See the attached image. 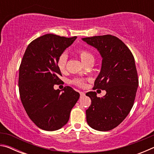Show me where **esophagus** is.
I'll list each match as a JSON object with an SVG mask.
<instances>
[{
    "instance_id": "34e87169",
    "label": "esophagus",
    "mask_w": 154,
    "mask_h": 154,
    "mask_svg": "<svg viewBox=\"0 0 154 154\" xmlns=\"http://www.w3.org/2000/svg\"><path fill=\"white\" fill-rule=\"evenodd\" d=\"M79 94H80V96H85V93L83 92H80Z\"/></svg>"
}]
</instances>
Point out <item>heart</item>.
<instances>
[{
  "label": "heart",
  "instance_id": "b5f03b06",
  "mask_svg": "<svg viewBox=\"0 0 154 154\" xmlns=\"http://www.w3.org/2000/svg\"><path fill=\"white\" fill-rule=\"evenodd\" d=\"M78 54L82 60V62L84 64H86L90 62H94V58L92 54L89 51L86 50L85 49H81L78 51ZM67 61V56L66 54H62L60 56L56 61V66L58 69L61 72H64L66 70V64ZM72 83L78 87H84L86 80L83 78H75L74 79L72 80Z\"/></svg>",
  "mask_w": 154,
  "mask_h": 154
}]
</instances>
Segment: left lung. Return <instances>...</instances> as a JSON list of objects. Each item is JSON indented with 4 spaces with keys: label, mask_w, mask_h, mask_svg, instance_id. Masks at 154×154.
I'll use <instances>...</instances> for the list:
<instances>
[{
    "label": "left lung",
    "mask_w": 154,
    "mask_h": 154,
    "mask_svg": "<svg viewBox=\"0 0 154 154\" xmlns=\"http://www.w3.org/2000/svg\"><path fill=\"white\" fill-rule=\"evenodd\" d=\"M82 40L97 49L103 58L93 90L106 92L102 98L97 97L95 92L86 93L92 100L86 110V120L94 129L109 131L123 122L134 105L139 85L134 56L123 41L113 35Z\"/></svg>",
    "instance_id": "8db88e82"
}]
</instances>
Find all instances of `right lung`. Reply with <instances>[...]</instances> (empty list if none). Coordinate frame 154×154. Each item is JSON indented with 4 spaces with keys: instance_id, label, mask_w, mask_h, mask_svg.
<instances>
[{
    "instance_id": "1",
    "label": "right lung",
    "mask_w": 154,
    "mask_h": 154,
    "mask_svg": "<svg viewBox=\"0 0 154 154\" xmlns=\"http://www.w3.org/2000/svg\"><path fill=\"white\" fill-rule=\"evenodd\" d=\"M76 38L53 34L41 36L28 45L21 62V101L30 119L42 130L54 131L64 126L79 98V93L71 87H64L62 93L54 88L62 82L57 59Z\"/></svg>"
}]
</instances>
